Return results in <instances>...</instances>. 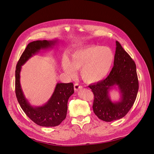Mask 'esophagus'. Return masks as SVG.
Segmentation results:
<instances>
[{
  "label": "esophagus",
  "instance_id": "esophagus-1",
  "mask_svg": "<svg viewBox=\"0 0 154 154\" xmlns=\"http://www.w3.org/2000/svg\"><path fill=\"white\" fill-rule=\"evenodd\" d=\"M82 85H80L79 83H75V85H74V90L75 91H77L78 90H80V89H82Z\"/></svg>",
  "mask_w": 154,
  "mask_h": 154
}]
</instances>
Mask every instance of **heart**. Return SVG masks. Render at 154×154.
<instances>
[{
    "mask_svg": "<svg viewBox=\"0 0 154 154\" xmlns=\"http://www.w3.org/2000/svg\"><path fill=\"white\" fill-rule=\"evenodd\" d=\"M114 58V53L109 48L90 45L74 51L71 55V61L64 57L62 67L70 76L75 75V69L82 68V77L85 82L96 83L108 75Z\"/></svg>",
    "mask_w": 154,
    "mask_h": 154,
    "instance_id": "obj_1",
    "label": "heart"
}]
</instances>
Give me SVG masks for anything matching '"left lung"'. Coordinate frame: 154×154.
<instances>
[{
	"label": "left lung",
	"instance_id": "obj_1",
	"mask_svg": "<svg viewBox=\"0 0 154 154\" xmlns=\"http://www.w3.org/2000/svg\"><path fill=\"white\" fill-rule=\"evenodd\" d=\"M114 66L104 80L88 86L94 94L93 112L101 120L111 122L124 117L133 106L138 91V80L134 61L116 41ZM115 85L120 90L119 101L112 102L109 91Z\"/></svg>",
	"mask_w": 154,
	"mask_h": 154
}]
</instances>
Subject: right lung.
I'll use <instances>...</instances> for the list:
<instances>
[{
  "label": "right lung",
  "instance_id": "obj_1",
  "mask_svg": "<svg viewBox=\"0 0 154 154\" xmlns=\"http://www.w3.org/2000/svg\"><path fill=\"white\" fill-rule=\"evenodd\" d=\"M57 39L52 41L38 40L30 42L20 56L16 67L15 93L17 101L27 116L35 124L43 127H55L61 124L66 117L68 101L74 93L72 83H58L55 90L46 103L42 106H32L26 98L20 83L22 66L33 55L41 50L53 48Z\"/></svg>",
  "mask_w": 154,
  "mask_h": 154
}]
</instances>
